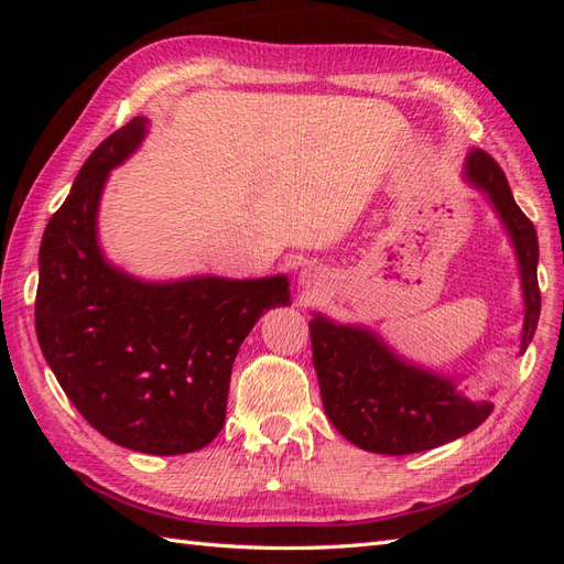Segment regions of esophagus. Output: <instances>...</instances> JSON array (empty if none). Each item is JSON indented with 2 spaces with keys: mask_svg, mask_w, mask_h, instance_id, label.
<instances>
[{
  "mask_svg": "<svg viewBox=\"0 0 564 564\" xmlns=\"http://www.w3.org/2000/svg\"><path fill=\"white\" fill-rule=\"evenodd\" d=\"M325 281H327V275L322 273L319 269H305V271H301V285L303 289H307V291H317L319 285H325Z\"/></svg>",
  "mask_w": 564,
  "mask_h": 564,
  "instance_id": "obj_1",
  "label": "esophagus"
}]
</instances>
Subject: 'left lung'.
Instances as JSON below:
<instances>
[{
	"mask_svg": "<svg viewBox=\"0 0 564 564\" xmlns=\"http://www.w3.org/2000/svg\"><path fill=\"white\" fill-rule=\"evenodd\" d=\"M465 178L482 191L517 251L523 354L541 317L535 227L517 206L505 172L487 152H467ZM310 339L325 412L334 429L358 448L382 455L422 453L470 434L492 414L495 404L467 398L458 390V378L406 361L368 327L339 325L315 313Z\"/></svg>",
	"mask_w": 564,
	"mask_h": 564,
	"instance_id": "left-lung-1",
	"label": "left lung"
}]
</instances>
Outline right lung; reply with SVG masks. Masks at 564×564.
I'll return each instance as SVG.
<instances>
[{
  "label": "right lung",
  "mask_w": 564,
  "mask_h": 564,
  "mask_svg": "<svg viewBox=\"0 0 564 564\" xmlns=\"http://www.w3.org/2000/svg\"><path fill=\"white\" fill-rule=\"evenodd\" d=\"M148 123L138 116L106 138L47 223L35 334L59 388L99 434L130 451L178 455L220 434L239 346L267 310L291 303V283L283 273L154 283L104 257V186Z\"/></svg>",
  "instance_id": "1"
}]
</instances>
